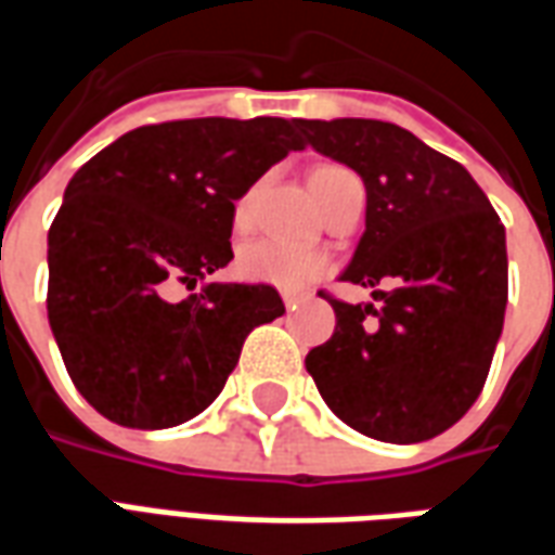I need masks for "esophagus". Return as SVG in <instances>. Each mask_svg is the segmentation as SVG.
Masks as SVG:
<instances>
[{"label":"esophagus","mask_w":555,"mask_h":555,"mask_svg":"<svg viewBox=\"0 0 555 555\" xmlns=\"http://www.w3.org/2000/svg\"><path fill=\"white\" fill-rule=\"evenodd\" d=\"M297 306H300V297H294V294H285V309H288V312H294Z\"/></svg>","instance_id":"1"}]
</instances>
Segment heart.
I'll return each instance as SVG.
<instances>
[{"label":"heart","mask_w":555,"mask_h":555,"mask_svg":"<svg viewBox=\"0 0 555 555\" xmlns=\"http://www.w3.org/2000/svg\"><path fill=\"white\" fill-rule=\"evenodd\" d=\"M353 181H357V175H350L341 166H318L309 178L314 198L321 202L324 210L336 205ZM255 193H258L255 186L246 190L231 207L234 231H246L253 225ZM234 270H237V276L253 282V285H270V288L297 294V291L309 288L312 282L330 273V258L318 249H302V246H291V243L253 241L241 246Z\"/></svg>","instance_id":"obj_1"}]
</instances>
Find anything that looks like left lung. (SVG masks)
Segmentation results:
<instances>
[{
  "mask_svg": "<svg viewBox=\"0 0 555 555\" xmlns=\"http://www.w3.org/2000/svg\"><path fill=\"white\" fill-rule=\"evenodd\" d=\"M306 145L365 183V234L345 282L380 306L326 297L336 333L306 369L330 410L384 442L452 428L488 380L508 302L505 225L469 171L374 118H300Z\"/></svg>",
  "mask_w": 555,
  "mask_h": 555,
  "instance_id": "8db88e82",
  "label": "left lung"
}]
</instances>
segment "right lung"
Returning <instances> with one entry per match:
<instances>
[{
  "mask_svg": "<svg viewBox=\"0 0 555 555\" xmlns=\"http://www.w3.org/2000/svg\"><path fill=\"white\" fill-rule=\"evenodd\" d=\"M302 147L300 118H183L130 130L70 178L50 225L47 314L101 416L142 430L198 416L246 336L285 312L270 285H195L234 258V202ZM183 284L194 294L175 301Z\"/></svg>",
  "mask_w": 555,
  "mask_h": 555,
  "instance_id": "right-lung-1",
  "label": "right lung"
}]
</instances>
